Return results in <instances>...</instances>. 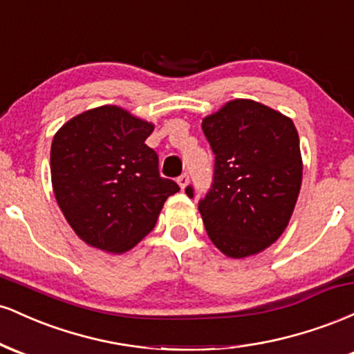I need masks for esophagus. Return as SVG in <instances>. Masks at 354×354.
<instances>
[{
  "label": "esophagus",
  "mask_w": 354,
  "mask_h": 354,
  "mask_svg": "<svg viewBox=\"0 0 354 354\" xmlns=\"http://www.w3.org/2000/svg\"><path fill=\"white\" fill-rule=\"evenodd\" d=\"M188 183H189V176L186 173H183L180 178H178V185H180V188L181 189H185L186 186H188Z\"/></svg>",
  "instance_id": "1"
}]
</instances>
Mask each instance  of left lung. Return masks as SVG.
<instances>
[{
	"label": "left lung",
	"instance_id": "8db88e82",
	"mask_svg": "<svg viewBox=\"0 0 354 354\" xmlns=\"http://www.w3.org/2000/svg\"><path fill=\"white\" fill-rule=\"evenodd\" d=\"M214 153L213 183L198 203L206 233L230 258L266 250L293 214L303 163L293 121L253 100H234L203 120ZM193 198V186L186 188Z\"/></svg>",
	"mask_w": 354,
	"mask_h": 354
}]
</instances>
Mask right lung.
Listing matches in <instances>:
<instances>
[{
    "instance_id": "1",
    "label": "right lung",
    "mask_w": 354,
    "mask_h": 354,
    "mask_svg": "<svg viewBox=\"0 0 354 354\" xmlns=\"http://www.w3.org/2000/svg\"><path fill=\"white\" fill-rule=\"evenodd\" d=\"M154 126L123 108L100 106L71 118L51 143V183L64 218L84 243L124 253L156 225L180 186L160 176L145 143Z\"/></svg>"
}]
</instances>
